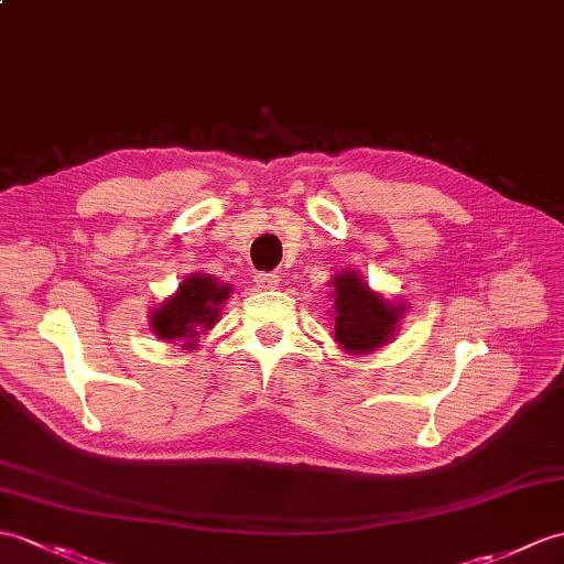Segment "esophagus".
I'll return each instance as SVG.
<instances>
[{"mask_svg":"<svg viewBox=\"0 0 564 564\" xmlns=\"http://www.w3.org/2000/svg\"><path fill=\"white\" fill-rule=\"evenodd\" d=\"M257 285L261 288V291H276L279 288V283H281V279H279V273H269V271H264V273H257Z\"/></svg>","mask_w":564,"mask_h":564,"instance_id":"1","label":"esophagus"}]
</instances>
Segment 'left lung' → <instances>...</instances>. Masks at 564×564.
I'll return each mask as SVG.
<instances>
[{
	"mask_svg": "<svg viewBox=\"0 0 564 564\" xmlns=\"http://www.w3.org/2000/svg\"><path fill=\"white\" fill-rule=\"evenodd\" d=\"M334 297V341L348 356H370L391 344L405 314V303L372 291L356 269H344L329 281Z\"/></svg>",
	"mask_w": 564,
	"mask_h": 564,
	"instance_id": "obj_1",
	"label": "left lung"
}]
</instances>
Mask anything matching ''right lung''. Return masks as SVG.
<instances>
[{"label":"right lung","instance_id":"obj_1","mask_svg":"<svg viewBox=\"0 0 564 564\" xmlns=\"http://www.w3.org/2000/svg\"><path fill=\"white\" fill-rule=\"evenodd\" d=\"M232 285L216 281L212 273H189L177 291L149 312V329L161 341H180L182 350H196L199 336L218 324Z\"/></svg>","mask_w":564,"mask_h":564}]
</instances>
